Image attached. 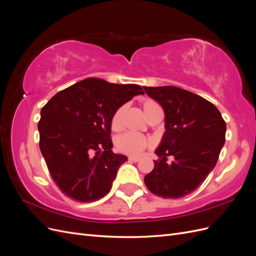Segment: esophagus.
Wrapping results in <instances>:
<instances>
[{
	"label": "esophagus",
	"instance_id": "34e87169",
	"mask_svg": "<svg viewBox=\"0 0 256 256\" xmlns=\"http://www.w3.org/2000/svg\"><path fill=\"white\" fill-rule=\"evenodd\" d=\"M128 160H129L130 162H138V161H140V157L130 156V157H128Z\"/></svg>",
	"mask_w": 256,
	"mask_h": 256
}]
</instances>
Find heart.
Returning <instances> with one entry per match:
<instances>
[{"instance_id":"1","label":"heart","mask_w":256,"mask_h":256,"mask_svg":"<svg viewBox=\"0 0 256 256\" xmlns=\"http://www.w3.org/2000/svg\"><path fill=\"white\" fill-rule=\"evenodd\" d=\"M143 110L147 116V118H150L152 113L160 108L159 104L154 102L152 99H146L142 102ZM126 111V106L122 104L120 108L116 109V111L113 113L111 118V128L114 131H118L122 126V118L124 113ZM116 148H118L120 152L127 154H136L141 152L145 147L148 145V140L146 138L136 134H125L116 138Z\"/></svg>"}]
</instances>
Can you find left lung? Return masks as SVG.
<instances>
[{"mask_svg": "<svg viewBox=\"0 0 256 256\" xmlns=\"http://www.w3.org/2000/svg\"><path fill=\"white\" fill-rule=\"evenodd\" d=\"M166 114V132L154 154V170L144 177L150 192L164 198L189 194L210 173L226 142V124L205 98L176 86H143ZM173 156L172 164L166 162Z\"/></svg>", "mask_w": 256, "mask_h": 256, "instance_id": "obj_1", "label": "left lung"}]
</instances>
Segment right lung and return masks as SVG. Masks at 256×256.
<instances>
[{
  "mask_svg": "<svg viewBox=\"0 0 256 256\" xmlns=\"http://www.w3.org/2000/svg\"><path fill=\"white\" fill-rule=\"evenodd\" d=\"M143 94L140 85L88 78L58 92L42 106L38 122L40 152L64 194L90 203L109 193L118 168L127 160L112 152V115Z\"/></svg>",
  "mask_w": 256,
  "mask_h": 256,
  "instance_id": "add662e5",
  "label": "right lung"
}]
</instances>
